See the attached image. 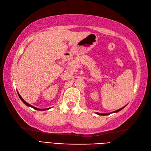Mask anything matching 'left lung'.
Wrapping results in <instances>:
<instances>
[{
  "label": "left lung",
  "mask_w": 151,
  "mask_h": 151,
  "mask_svg": "<svg viewBox=\"0 0 151 151\" xmlns=\"http://www.w3.org/2000/svg\"><path fill=\"white\" fill-rule=\"evenodd\" d=\"M125 106H124V107H123V108H120V109H119V110H116V111H113V112H111V113H108V114H100V113H96L97 114H98V115H109V114H112V113H116V112H118V111H119L120 110H121L122 109H123Z\"/></svg>",
  "instance_id": "1"
}]
</instances>
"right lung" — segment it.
I'll list each match as a JSON object with an SVG mask.
<instances>
[{"label": "right lung", "mask_w": 151, "mask_h": 151, "mask_svg": "<svg viewBox=\"0 0 151 151\" xmlns=\"http://www.w3.org/2000/svg\"><path fill=\"white\" fill-rule=\"evenodd\" d=\"M17 93H18V95H19V98L21 99V100L24 102V103L26 104L27 106H29V107H31V108H33L34 109H35V110H39V111H42V110H49V108H46V109H40V108H36V107H34V106H32V105H30V104H28V103H27V102H26V101H24V99H22L21 97V95H19V93L17 92Z\"/></svg>", "instance_id": "obj_1"}]
</instances>
